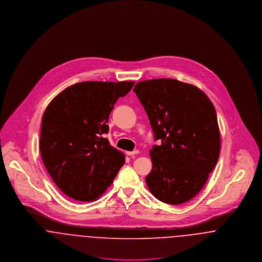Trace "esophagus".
I'll use <instances>...</instances> for the list:
<instances>
[{
  "label": "esophagus",
  "mask_w": 262,
  "mask_h": 262,
  "mask_svg": "<svg viewBox=\"0 0 262 262\" xmlns=\"http://www.w3.org/2000/svg\"><path fill=\"white\" fill-rule=\"evenodd\" d=\"M137 154H139V150L138 149H136V150H133V151H126V155L127 156H135V155H137Z\"/></svg>",
  "instance_id": "34e87169"
}]
</instances>
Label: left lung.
Segmentation results:
<instances>
[{"mask_svg": "<svg viewBox=\"0 0 262 262\" xmlns=\"http://www.w3.org/2000/svg\"><path fill=\"white\" fill-rule=\"evenodd\" d=\"M134 91L161 141L149 149L147 188L164 203H186L202 190L220 155L215 107L201 89L172 78L144 80Z\"/></svg>", "mask_w": 262, "mask_h": 262, "instance_id": "left-lung-1", "label": "left lung"}]
</instances>
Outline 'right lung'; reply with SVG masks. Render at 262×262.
<instances>
[{"instance_id": "1", "label": "right lung", "mask_w": 262, "mask_h": 262, "mask_svg": "<svg viewBox=\"0 0 262 262\" xmlns=\"http://www.w3.org/2000/svg\"><path fill=\"white\" fill-rule=\"evenodd\" d=\"M134 81H85L65 88L42 117L40 152L45 168L68 197L90 202L112 185L124 155L103 138L108 117Z\"/></svg>"}]
</instances>
